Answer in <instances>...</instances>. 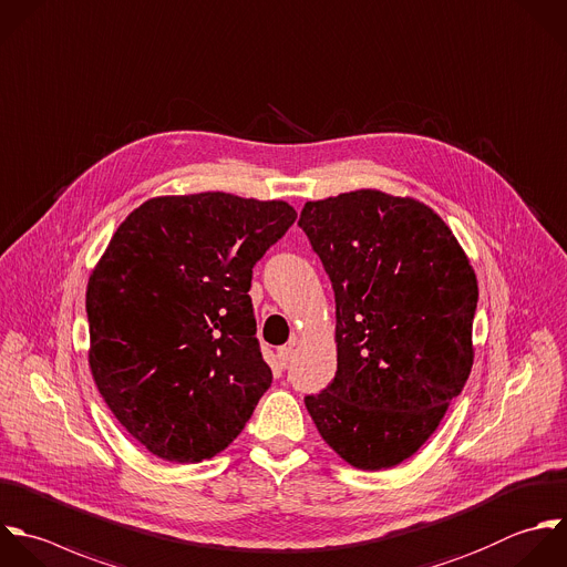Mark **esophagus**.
I'll list each match as a JSON object with an SVG mask.
<instances>
[{
  "label": "esophagus",
  "mask_w": 567,
  "mask_h": 567,
  "mask_svg": "<svg viewBox=\"0 0 567 567\" xmlns=\"http://www.w3.org/2000/svg\"><path fill=\"white\" fill-rule=\"evenodd\" d=\"M293 353H296V349L289 344V347H280L278 349V360H280V364L282 367H289L291 364V360H293Z\"/></svg>",
  "instance_id": "esophagus-1"
}]
</instances>
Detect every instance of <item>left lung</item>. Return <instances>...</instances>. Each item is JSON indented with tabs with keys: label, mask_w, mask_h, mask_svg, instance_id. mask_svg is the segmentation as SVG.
<instances>
[{
	"label": "left lung",
	"mask_w": 567,
	"mask_h": 567,
	"mask_svg": "<svg viewBox=\"0 0 567 567\" xmlns=\"http://www.w3.org/2000/svg\"><path fill=\"white\" fill-rule=\"evenodd\" d=\"M298 225L336 293L338 371L307 411L353 468H393L471 375L477 276L429 205L380 189L309 200Z\"/></svg>",
	"instance_id": "8db88e82"
}]
</instances>
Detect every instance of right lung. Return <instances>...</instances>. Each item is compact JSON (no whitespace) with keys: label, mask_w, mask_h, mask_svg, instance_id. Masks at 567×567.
Segmentation results:
<instances>
[{"label":"right lung","mask_w":567,"mask_h":567,"mask_svg":"<svg viewBox=\"0 0 567 567\" xmlns=\"http://www.w3.org/2000/svg\"><path fill=\"white\" fill-rule=\"evenodd\" d=\"M296 216L285 200L200 192L150 198L114 231L87 280V362L152 455L212 460L271 386L247 291Z\"/></svg>","instance_id":"1"}]
</instances>
